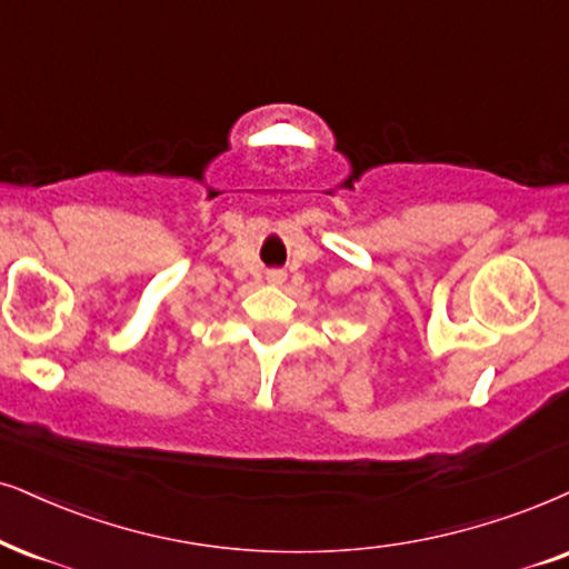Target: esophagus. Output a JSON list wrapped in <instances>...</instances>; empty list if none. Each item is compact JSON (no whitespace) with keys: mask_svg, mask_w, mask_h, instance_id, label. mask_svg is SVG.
Instances as JSON below:
<instances>
[{"mask_svg":"<svg viewBox=\"0 0 569 569\" xmlns=\"http://www.w3.org/2000/svg\"><path fill=\"white\" fill-rule=\"evenodd\" d=\"M268 280H270V283H283L286 272H283V270H270V272H268Z\"/></svg>","mask_w":569,"mask_h":569,"instance_id":"obj_1","label":"esophagus"}]
</instances>
